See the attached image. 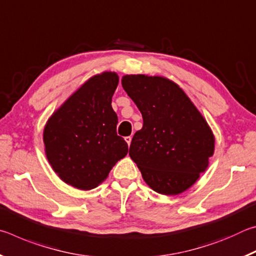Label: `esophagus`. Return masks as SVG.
<instances>
[{
    "label": "esophagus",
    "instance_id": "esophagus-1",
    "mask_svg": "<svg viewBox=\"0 0 256 256\" xmlns=\"http://www.w3.org/2000/svg\"><path fill=\"white\" fill-rule=\"evenodd\" d=\"M125 141H126V144L130 146V144H131L132 138H131V136H126V138H125Z\"/></svg>",
    "mask_w": 256,
    "mask_h": 256
}]
</instances>
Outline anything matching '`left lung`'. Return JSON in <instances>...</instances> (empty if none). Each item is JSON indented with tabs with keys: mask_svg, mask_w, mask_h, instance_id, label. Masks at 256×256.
I'll list each match as a JSON object with an SVG mask.
<instances>
[{
	"mask_svg": "<svg viewBox=\"0 0 256 256\" xmlns=\"http://www.w3.org/2000/svg\"><path fill=\"white\" fill-rule=\"evenodd\" d=\"M123 89L144 118L130 157L154 192L178 196L206 170L214 152L209 124L183 89L164 76L126 74Z\"/></svg>",
	"mask_w": 256,
	"mask_h": 256,
	"instance_id": "left-lung-1",
	"label": "left lung"
}]
</instances>
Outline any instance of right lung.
<instances>
[{
	"instance_id": "right-lung-1",
	"label": "right lung",
	"mask_w": 256,
	"mask_h": 256,
	"mask_svg": "<svg viewBox=\"0 0 256 256\" xmlns=\"http://www.w3.org/2000/svg\"><path fill=\"white\" fill-rule=\"evenodd\" d=\"M118 80L110 71L92 76L47 120L42 132L46 158L73 188H97L128 154V144L116 133L118 120L112 107Z\"/></svg>"
}]
</instances>
